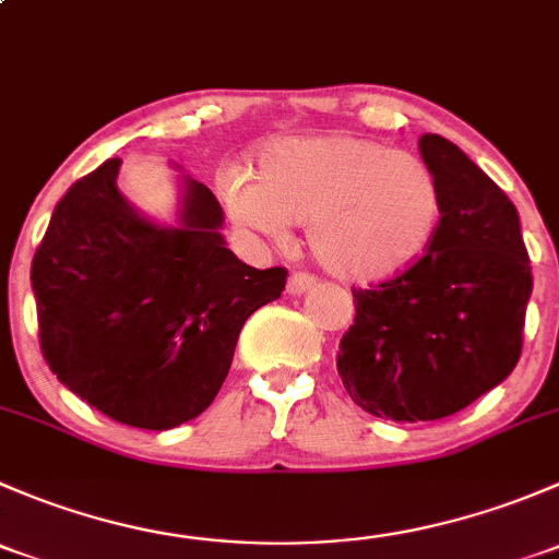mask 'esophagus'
<instances>
[{
  "label": "esophagus",
  "mask_w": 559,
  "mask_h": 559,
  "mask_svg": "<svg viewBox=\"0 0 559 559\" xmlns=\"http://www.w3.org/2000/svg\"><path fill=\"white\" fill-rule=\"evenodd\" d=\"M313 286H316L313 275L295 273V275H289V284H286V292H289V295H306V292L313 289Z\"/></svg>",
  "instance_id": "obj_1"
}]
</instances>
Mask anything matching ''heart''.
<instances>
[{
	"mask_svg": "<svg viewBox=\"0 0 559 559\" xmlns=\"http://www.w3.org/2000/svg\"><path fill=\"white\" fill-rule=\"evenodd\" d=\"M218 197L240 229L270 243L306 224L319 264L354 284L414 267L443 218L441 183L425 159L346 132L270 140L257 151V178L229 170Z\"/></svg>",
	"mask_w": 559,
	"mask_h": 559,
	"instance_id": "obj_1",
	"label": "heart"
}]
</instances>
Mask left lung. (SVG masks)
Returning <instances> with one entry per match:
<instances>
[{
  "instance_id": "left-lung-1",
  "label": "left lung",
  "mask_w": 559,
  "mask_h": 559,
  "mask_svg": "<svg viewBox=\"0 0 559 559\" xmlns=\"http://www.w3.org/2000/svg\"><path fill=\"white\" fill-rule=\"evenodd\" d=\"M419 154L441 183V229L414 267L354 292L357 316L337 352L354 403L392 421L443 419L503 384L533 292L506 191L441 134H421Z\"/></svg>"
}]
</instances>
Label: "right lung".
Returning <instances> with one entry per match:
<instances>
[{"mask_svg":"<svg viewBox=\"0 0 559 559\" xmlns=\"http://www.w3.org/2000/svg\"><path fill=\"white\" fill-rule=\"evenodd\" d=\"M118 170L107 159L50 216L32 262L39 348L105 416L173 430L216 400L246 319L278 300L286 270L240 262L222 205L191 175H178L175 222L162 224L121 194Z\"/></svg>","mask_w":559,"mask_h":559,"instance_id":"obj_1","label":"right lung"}]
</instances>
